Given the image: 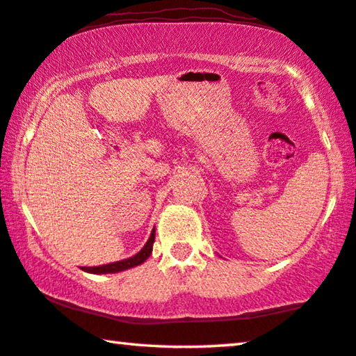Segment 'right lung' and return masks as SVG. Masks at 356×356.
<instances>
[{"mask_svg":"<svg viewBox=\"0 0 356 356\" xmlns=\"http://www.w3.org/2000/svg\"><path fill=\"white\" fill-rule=\"evenodd\" d=\"M154 237H156V231L151 232V237L147 240L146 245L141 251H138L135 256L124 261H118V262H111V264H105V266H97V267H83V270L90 272V273H114V272H121L125 269H130V267H135L145 262L147 258H149L152 253V243H154Z\"/></svg>","mask_w":356,"mask_h":356,"instance_id":"obj_1","label":"right lung"}]
</instances>
